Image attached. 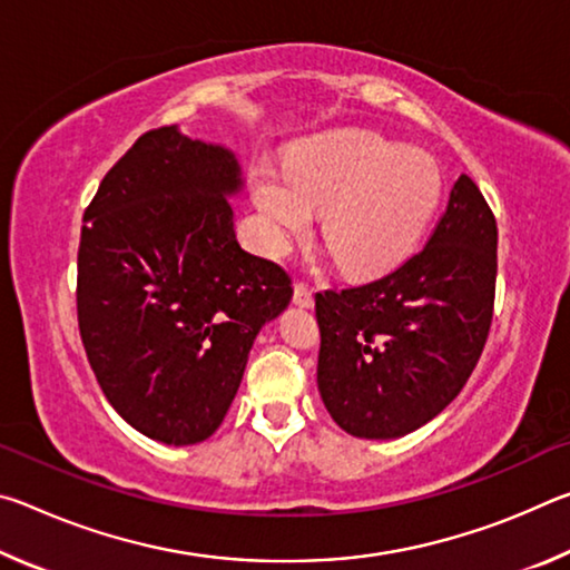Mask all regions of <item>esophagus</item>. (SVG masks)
Returning <instances> with one entry per match:
<instances>
[{"label": "esophagus", "instance_id": "esophagus-1", "mask_svg": "<svg viewBox=\"0 0 570 570\" xmlns=\"http://www.w3.org/2000/svg\"><path fill=\"white\" fill-rule=\"evenodd\" d=\"M294 302L298 304V306H314V292H312V286L308 284H304V282H298V284H294Z\"/></svg>", "mask_w": 570, "mask_h": 570}]
</instances>
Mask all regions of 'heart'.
Returning <instances> with one entry per match:
<instances>
[{
	"label": "heart",
	"instance_id": "b5f03b06",
	"mask_svg": "<svg viewBox=\"0 0 570 570\" xmlns=\"http://www.w3.org/2000/svg\"><path fill=\"white\" fill-rule=\"evenodd\" d=\"M250 188L276 254L312 228L314 210H324L322 234L334 262L346 274L372 276L417 246L440 206L442 176L424 150L340 132L298 148L288 173L258 163Z\"/></svg>",
	"mask_w": 570,
	"mask_h": 570
}]
</instances>
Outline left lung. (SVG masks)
<instances>
[{
  "label": "left lung",
  "mask_w": 570,
  "mask_h": 570,
  "mask_svg": "<svg viewBox=\"0 0 570 570\" xmlns=\"http://www.w3.org/2000/svg\"><path fill=\"white\" fill-rule=\"evenodd\" d=\"M498 224L470 176L428 244L370 284L316 294V384L332 420L366 440L402 438L458 397L488 342Z\"/></svg>",
  "instance_id": "8db88e82"
}]
</instances>
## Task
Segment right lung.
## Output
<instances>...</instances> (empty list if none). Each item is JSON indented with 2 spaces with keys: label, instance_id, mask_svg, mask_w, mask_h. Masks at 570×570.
Masks as SVG:
<instances>
[{
  "label": "right lung",
  "instance_id": "add662e5",
  "mask_svg": "<svg viewBox=\"0 0 570 570\" xmlns=\"http://www.w3.org/2000/svg\"><path fill=\"white\" fill-rule=\"evenodd\" d=\"M234 153L176 125L142 132L85 208L77 324L120 417L166 445L224 422L258 330L292 302V276L240 248Z\"/></svg>",
  "mask_w": 570,
  "mask_h": 570
}]
</instances>
